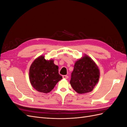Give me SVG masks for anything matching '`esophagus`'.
Masks as SVG:
<instances>
[{
  "label": "esophagus",
  "mask_w": 127,
  "mask_h": 127,
  "mask_svg": "<svg viewBox=\"0 0 127 127\" xmlns=\"http://www.w3.org/2000/svg\"><path fill=\"white\" fill-rule=\"evenodd\" d=\"M63 78H64V79H67L68 78V76L67 75H63Z\"/></svg>",
  "instance_id": "obj_1"
}]
</instances>
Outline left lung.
Instances as JSON below:
<instances>
[{
    "label": "left lung",
    "mask_w": 127,
    "mask_h": 127,
    "mask_svg": "<svg viewBox=\"0 0 127 127\" xmlns=\"http://www.w3.org/2000/svg\"><path fill=\"white\" fill-rule=\"evenodd\" d=\"M99 78V71L97 65L91 58L85 56L75 63L70 83L76 92L84 94L93 90Z\"/></svg>",
    "instance_id": "obj_1"
}]
</instances>
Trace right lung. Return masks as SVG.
I'll return each mask as SVG.
<instances>
[{
  "label": "right lung",
  "mask_w": 127,
  "mask_h": 127,
  "mask_svg": "<svg viewBox=\"0 0 127 127\" xmlns=\"http://www.w3.org/2000/svg\"><path fill=\"white\" fill-rule=\"evenodd\" d=\"M31 84L35 89L41 93H48L52 91L57 83L63 79L58 71V66L53 60H46L41 56L34 61L30 68Z\"/></svg>",
  "instance_id": "1"
}]
</instances>
